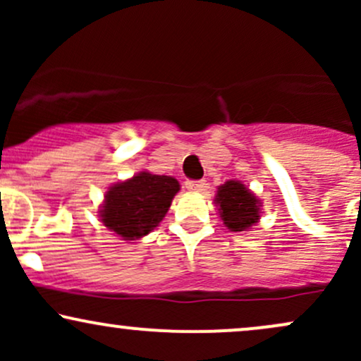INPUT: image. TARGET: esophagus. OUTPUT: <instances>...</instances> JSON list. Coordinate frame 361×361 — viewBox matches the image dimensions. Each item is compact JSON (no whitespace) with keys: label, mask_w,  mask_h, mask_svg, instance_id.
<instances>
[{"label":"esophagus","mask_w":361,"mask_h":361,"mask_svg":"<svg viewBox=\"0 0 361 361\" xmlns=\"http://www.w3.org/2000/svg\"><path fill=\"white\" fill-rule=\"evenodd\" d=\"M185 186L188 192H202V190L205 188V183L202 180H188Z\"/></svg>","instance_id":"1"}]
</instances>
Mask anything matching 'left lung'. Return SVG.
I'll use <instances>...</instances> for the list:
<instances>
[{
  "label": "left lung",
  "mask_w": 361,
  "mask_h": 361,
  "mask_svg": "<svg viewBox=\"0 0 361 361\" xmlns=\"http://www.w3.org/2000/svg\"><path fill=\"white\" fill-rule=\"evenodd\" d=\"M214 202L222 222L234 233L251 229L261 217V200L241 181L229 180L219 186Z\"/></svg>",
  "instance_id": "1"
}]
</instances>
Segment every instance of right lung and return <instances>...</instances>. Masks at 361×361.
Wrapping results in <instances>:
<instances>
[{"label":"right lung","mask_w":361,"mask_h":361,"mask_svg":"<svg viewBox=\"0 0 361 361\" xmlns=\"http://www.w3.org/2000/svg\"><path fill=\"white\" fill-rule=\"evenodd\" d=\"M178 192L180 183L173 176L140 171L110 186L100 221L123 241H135L159 226Z\"/></svg>","instance_id":"obj_1"}]
</instances>
